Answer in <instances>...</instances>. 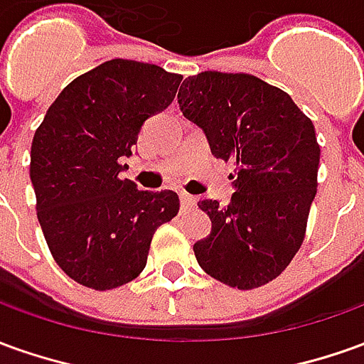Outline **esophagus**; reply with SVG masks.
<instances>
[{"instance_id":"34e87169","label":"esophagus","mask_w":364,"mask_h":364,"mask_svg":"<svg viewBox=\"0 0 364 364\" xmlns=\"http://www.w3.org/2000/svg\"><path fill=\"white\" fill-rule=\"evenodd\" d=\"M179 197H181V205H183V208L193 207V205H195V203H197V200H195V197H193V195H189V193H185V191H183V193H181V195H179Z\"/></svg>"}]
</instances>
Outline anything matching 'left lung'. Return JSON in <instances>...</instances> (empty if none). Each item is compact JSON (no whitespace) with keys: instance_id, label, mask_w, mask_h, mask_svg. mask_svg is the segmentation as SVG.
I'll list each match as a JSON object with an SVG mask.
<instances>
[{"instance_id":"left-lung-1","label":"left lung","mask_w":364,"mask_h":364,"mask_svg":"<svg viewBox=\"0 0 364 364\" xmlns=\"http://www.w3.org/2000/svg\"><path fill=\"white\" fill-rule=\"evenodd\" d=\"M177 102L213 156L236 165L230 203H199L213 228L193 246L195 258L230 288H260L288 268L306 236L319 167L314 124L289 94L252 75L189 76Z\"/></svg>"}]
</instances>
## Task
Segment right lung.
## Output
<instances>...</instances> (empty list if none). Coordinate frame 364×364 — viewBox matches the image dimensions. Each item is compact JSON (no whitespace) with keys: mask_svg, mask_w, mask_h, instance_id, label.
I'll return each instance as SVG.
<instances>
[{"mask_svg":"<svg viewBox=\"0 0 364 364\" xmlns=\"http://www.w3.org/2000/svg\"><path fill=\"white\" fill-rule=\"evenodd\" d=\"M181 75L114 58L75 78L50 104L31 146L37 218L57 264L92 289L146 268L159 226L179 213L175 191L120 179L144 122L173 102Z\"/></svg>","mask_w":364,"mask_h":364,"instance_id":"right-lung-1","label":"right lung"}]
</instances>
